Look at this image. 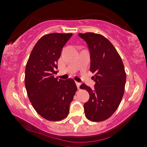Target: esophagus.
<instances>
[{
  "instance_id": "34e87169",
  "label": "esophagus",
  "mask_w": 147,
  "mask_h": 147,
  "mask_svg": "<svg viewBox=\"0 0 147 147\" xmlns=\"http://www.w3.org/2000/svg\"><path fill=\"white\" fill-rule=\"evenodd\" d=\"M75 83H76V85H77V88L79 89V87H80V85H81V84L79 83V82H76Z\"/></svg>"
}]
</instances>
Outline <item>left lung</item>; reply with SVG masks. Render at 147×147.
I'll list each match as a JSON object with an SVG mask.
<instances>
[{
	"label": "left lung",
	"mask_w": 147,
	"mask_h": 147,
	"mask_svg": "<svg viewBox=\"0 0 147 147\" xmlns=\"http://www.w3.org/2000/svg\"><path fill=\"white\" fill-rule=\"evenodd\" d=\"M90 54V72L95 82L91 89L80 86L90 95L84 105L86 117L92 122L109 119L115 112L124 95L126 75L124 64L113 45L105 36L93 32L80 33Z\"/></svg>",
	"instance_id": "1"
}]
</instances>
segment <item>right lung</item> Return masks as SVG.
<instances>
[{
  "mask_svg": "<svg viewBox=\"0 0 147 147\" xmlns=\"http://www.w3.org/2000/svg\"><path fill=\"white\" fill-rule=\"evenodd\" d=\"M72 34L51 33L35 44L25 67V85L32 105L42 117L59 121L68 116L77 90L72 79L54 77L61 50Z\"/></svg>",
  "mask_w": 147,
  "mask_h": 147,
  "instance_id": "right-lung-1",
  "label": "right lung"
}]
</instances>
